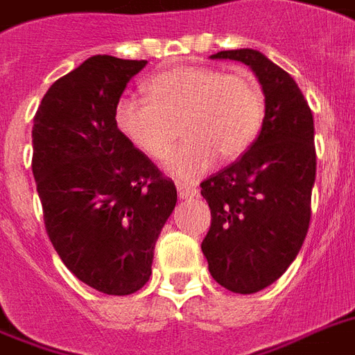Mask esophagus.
I'll list each match as a JSON object with an SVG mask.
<instances>
[{
	"label": "esophagus",
	"instance_id": "obj_1",
	"mask_svg": "<svg viewBox=\"0 0 355 355\" xmlns=\"http://www.w3.org/2000/svg\"><path fill=\"white\" fill-rule=\"evenodd\" d=\"M177 191L180 199H191V197L199 195V189L195 188V186H184V184H178Z\"/></svg>",
	"mask_w": 355,
	"mask_h": 355
}]
</instances>
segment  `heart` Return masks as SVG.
I'll return each mask as SVG.
<instances>
[{
	"label": "heart",
	"mask_w": 355,
	"mask_h": 355,
	"mask_svg": "<svg viewBox=\"0 0 355 355\" xmlns=\"http://www.w3.org/2000/svg\"><path fill=\"white\" fill-rule=\"evenodd\" d=\"M147 99L127 96L116 105V125L145 156L162 160L184 141L167 162L182 180L200 177L221 155L234 160L258 138L265 119V94L250 71L227 73L208 66H180L145 83Z\"/></svg>",
	"instance_id": "b5f03b06"
}]
</instances>
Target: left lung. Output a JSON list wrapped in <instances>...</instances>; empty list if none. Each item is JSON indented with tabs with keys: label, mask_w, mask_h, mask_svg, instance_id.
Segmentation results:
<instances>
[{
	"label": "left lung",
	"mask_w": 355,
	"mask_h": 355,
	"mask_svg": "<svg viewBox=\"0 0 355 355\" xmlns=\"http://www.w3.org/2000/svg\"><path fill=\"white\" fill-rule=\"evenodd\" d=\"M211 58L247 64L265 94V119L245 155L200 182L211 211L202 252L217 284L250 295L276 282L309 228L315 184L313 114L287 71L256 49Z\"/></svg>",
	"instance_id": "1"
}]
</instances>
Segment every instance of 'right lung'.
I'll return each instance as SVG.
<instances>
[{
    "label": "right lung",
    "instance_id": "add662e5",
    "mask_svg": "<svg viewBox=\"0 0 355 355\" xmlns=\"http://www.w3.org/2000/svg\"><path fill=\"white\" fill-rule=\"evenodd\" d=\"M147 60L96 55L46 92L33 125V175L64 265L105 295L147 284L177 205L173 180L116 125V105Z\"/></svg>",
    "mask_w": 355,
    "mask_h": 355
}]
</instances>
